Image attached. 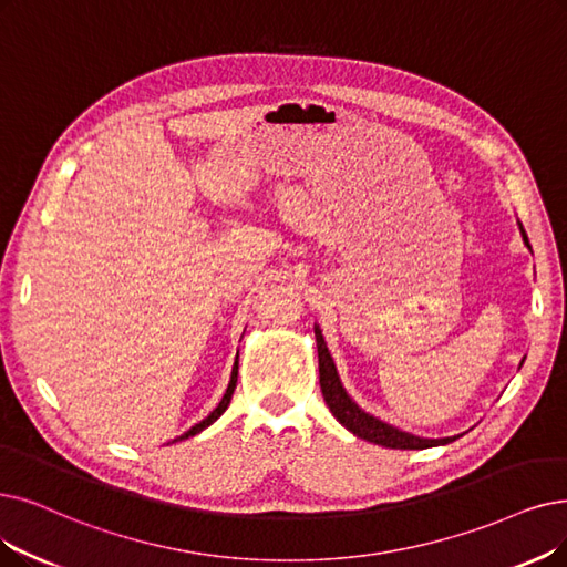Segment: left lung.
<instances>
[{
  "mask_svg": "<svg viewBox=\"0 0 567 567\" xmlns=\"http://www.w3.org/2000/svg\"><path fill=\"white\" fill-rule=\"evenodd\" d=\"M518 228H520V237H524V244L530 248L524 225L518 223ZM313 334H316V349H319V381H321L323 400L330 406L332 416L342 423L349 433H353L360 440H368L372 444L386 446V449H427V446L449 444V442L461 437V435L437 437V440L435 437H419V435L406 433V430H400L386 421L368 414L362 406H358V402L342 386V379H339V372L334 368V360L328 351V344H326L319 323H313ZM520 365H524V360H520Z\"/></svg>",
  "mask_w": 567,
  "mask_h": 567,
  "instance_id": "obj_1",
  "label": "left lung"
}]
</instances>
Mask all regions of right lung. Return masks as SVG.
Listing matches in <instances>:
<instances>
[{
    "mask_svg": "<svg viewBox=\"0 0 567 567\" xmlns=\"http://www.w3.org/2000/svg\"><path fill=\"white\" fill-rule=\"evenodd\" d=\"M237 372H239V351H237V358H235V365H233V374H230V383H228V389H225V395L220 398V402H218V406L216 410L207 416V419H202L199 423H195L190 430H186L184 435L181 437H176V440H172V442H181V440H188V437H193V435H197V433H202V430L205 427H209L225 410H228V404H230V400H233V393H235V386H237Z\"/></svg>",
    "mask_w": 567,
    "mask_h": 567,
    "instance_id": "1",
    "label": "right lung"
}]
</instances>
